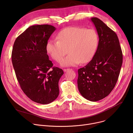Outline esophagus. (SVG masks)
<instances>
[{
    "instance_id": "34e87169",
    "label": "esophagus",
    "mask_w": 133,
    "mask_h": 133,
    "mask_svg": "<svg viewBox=\"0 0 133 133\" xmlns=\"http://www.w3.org/2000/svg\"><path fill=\"white\" fill-rule=\"evenodd\" d=\"M70 68H69H69H66V69H64V72H66V71H68V70H70Z\"/></svg>"
}]
</instances>
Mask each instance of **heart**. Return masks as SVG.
I'll list each match as a JSON object with an SVG mask.
<instances>
[{"instance_id": "b5f03b06", "label": "heart", "mask_w": 133, "mask_h": 133, "mask_svg": "<svg viewBox=\"0 0 133 133\" xmlns=\"http://www.w3.org/2000/svg\"><path fill=\"white\" fill-rule=\"evenodd\" d=\"M57 40H50L46 44V50L51 58L59 62L67 54L61 64L63 66H74L81 63L89 62L97 50L99 39L93 29L70 27L62 30L57 35Z\"/></svg>"}]
</instances>
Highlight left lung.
Listing matches in <instances>:
<instances>
[{"mask_svg":"<svg viewBox=\"0 0 133 133\" xmlns=\"http://www.w3.org/2000/svg\"><path fill=\"white\" fill-rule=\"evenodd\" d=\"M91 21L99 37L92 59L78 69V88L86 99L96 102L110 93L117 82L123 63V54L115 32L96 17Z\"/></svg>","mask_w":133,"mask_h":133,"instance_id":"obj_1","label":"left lung"}]
</instances>
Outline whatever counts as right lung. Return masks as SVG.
I'll return each mask as SVG.
<instances>
[{
  "instance_id": "right-lung-1",
  "label": "right lung",
  "mask_w": 133,
  "mask_h": 133,
  "mask_svg": "<svg viewBox=\"0 0 133 133\" xmlns=\"http://www.w3.org/2000/svg\"><path fill=\"white\" fill-rule=\"evenodd\" d=\"M56 30L49 25L28 28L15 41L11 54L17 81L26 95L41 104L51 103L57 98L58 82L63 70L49 59L46 44Z\"/></svg>"
}]
</instances>
